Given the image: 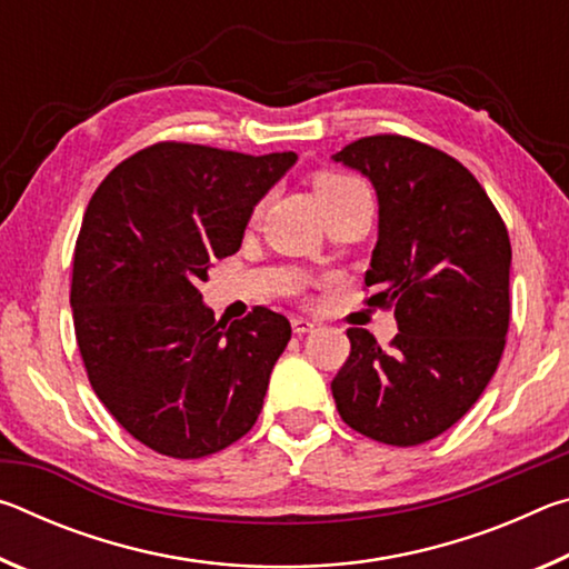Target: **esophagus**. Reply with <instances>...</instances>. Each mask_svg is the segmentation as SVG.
Returning a JSON list of instances; mask_svg holds the SVG:
<instances>
[{
    "instance_id": "esophagus-1",
    "label": "esophagus",
    "mask_w": 569,
    "mask_h": 569,
    "mask_svg": "<svg viewBox=\"0 0 569 569\" xmlns=\"http://www.w3.org/2000/svg\"><path fill=\"white\" fill-rule=\"evenodd\" d=\"M291 326H293V333H298V336H303V333L316 329V323L303 319V316H296V319H291Z\"/></svg>"
}]
</instances>
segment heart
<instances>
[{"mask_svg":"<svg viewBox=\"0 0 569 569\" xmlns=\"http://www.w3.org/2000/svg\"><path fill=\"white\" fill-rule=\"evenodd\" d=\"M313 188H316V198H319V203L323 208L331 206L333 200L349 196V192L363 190L359 180H353L349 176H341V172H321V176L316 178Z\"/></svg>","mask_w":569,"mask_h":569,"instance_id":"1","label":"heart"}]
</instances>
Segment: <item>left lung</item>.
I'll return each instance as SVG.
<instances>
[{
    "instance_id": "obj_1",
    "label": "left lung",
    "mask_w": 569,
    "mask_h": 569,
    "mask_svg": "<svg viewBox=\"0 0 569 569\" xmlns=\"http://www.w3.org/2000/svg\"><path fill=\"white\" fill-rule=\"evenodd\" d=\"M333 160L361 170L379 196V240L363 288L393 308L399 333L381 349L349 329V359L331 381L341 419L391 447L435 439L475 407L509 329V246L479 180L447 152L407 134H369Z\"/></svg>"
}]
</instances>
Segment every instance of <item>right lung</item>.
<instances>
[{
	"label": "right lung",
	"instance_id": "1",
	"mask_svg": "<svg viewBox=\"0 0 569 569\" xmlns=\"http://www.w3.org/2000/svg\"><path fill=\"white\" fill-rule=\"evenodd\" d=\"M293 162L162 140L90 198L70 288L77 346L104 409L158 455H216L263 409L291 323L263 306L216 321L198 283L240 248L253 206Z\"/></svg>",
	"mask_w": 569,
	"mask_h": 569
}]
</instances>
